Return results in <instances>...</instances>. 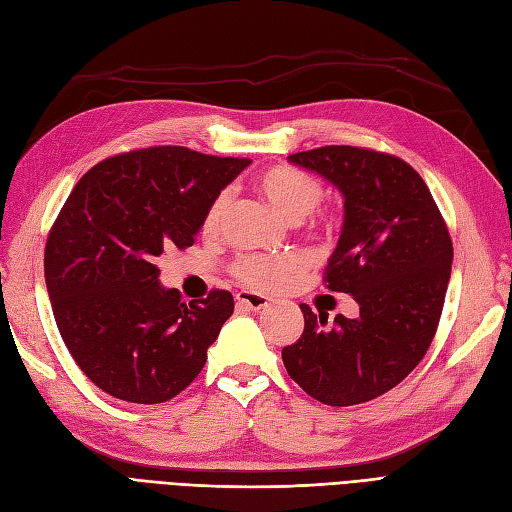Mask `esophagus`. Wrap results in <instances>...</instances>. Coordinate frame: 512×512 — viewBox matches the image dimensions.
I'll return each mask as SVG.
<instances>
[{
	"mask_svg": "<svg viewBox=\"0 0 512 512\" xmlns=\"http://www.w3.org/2000/svg\"><path fill=\"white\" fill-rule=\"evenodd\" d=\"M237 303L247 307V309H254V312H258V309H265L269 305V299L265 297V294L241 290V292H237Z\"/></svg>",
	"mask_w": 512,
	"mask_h": 512,
	"instance_id": "1",
	"label": "esophagus"
}]
</instances>
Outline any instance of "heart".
<instances>
[{"label":"heart","mask_w":512,"mask_h":512,"mask_svg":"<svg viewBox=\"0 0 512 512\" xmlns=\"http://www.w3.org/2000/svg\"><path fill=\"white\" fill-rule=\"evenodd\" d=\"M258 188L269 200V205L284 215L290 222H299L312 213L324 196V188L318 179L303 173L294 166H273L258 179ZM228 207V192L215 196L203 218V230L213 232L222 224ZM301 260L297 256H262L245 254L239 256L232 265V275L250 288H275L284 284L288 277L299 269Z\"/></svg>","instance_id":"heart-1"}]
</instances>
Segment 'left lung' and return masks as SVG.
Here are the masks:
<instances>
[{
	"label": "left lung",
	"instance_id": "left-lung-1",
	"mask_svg": "<svg viewBox=\"0 0 512 512\" xmlns=\"http://www.w3.org/2000/svg\"><path fill=\"white\" fill-rule=\"evenodd\" d=\"M344 196V226L324 286L352 294L359 316H316L282 350L288 376L327 406L365 404L421 363L442 316L453 243L423 177L374 149L327 145L288 156Z\"/></svg>",
	"mask_w": 512,
	"mask_h": 512
}]
</instances>
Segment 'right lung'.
<instances>
[{
  "instance_id": "1",
  "label": "right lung",
  "mask_w": 512,
  "mask_h": 512,
  "mask_svg": "<svg viewBox=\"0 0 512 512\" xmlns=\"http://www.w3.org/2000/svg\"><path fill=\"white\" fill-rule=\"evenodd\" d=\"M250 162L147 147L102 160L74 185L46 239L44 280L61 339L104 393L162 404L205 367L232 294L185 303L160 284L156 260L194 245L211 200Z\"/></svg>"
}]
</instances>
